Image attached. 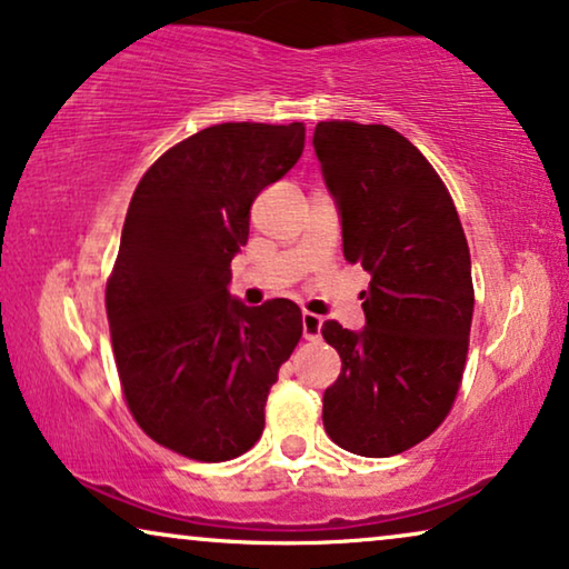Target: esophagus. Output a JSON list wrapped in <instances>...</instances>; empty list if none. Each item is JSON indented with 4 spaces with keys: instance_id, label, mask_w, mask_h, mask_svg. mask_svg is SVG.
<instances>
[{
    "instance_id": "obj_1",
    "label": "esophagus",
    "mask_w": 569,
    "mask_h": 569,
    "mask_svg": "<svg viewBox=\"0 0 569 569\" xmlns=\"http://www.w3.org/2000/svg\"><path fill=\"white\" fill-rule=\"evenodd\" d=\"M321 326H323V318L316 316V313H302V337L308 341H316L321 337Z\"/></svg>"
}]
</instances>
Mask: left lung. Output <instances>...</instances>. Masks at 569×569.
<instances>
[{"mask_svg":"<svg viewBox=\"0 0 569 569\" xmlns=\"http://www.w3.org/2000/svg\"><path fill=\"white\" fill-rule=\"evenodd\" d=\"M313 147L341 212L345 259L370 271L360 333L326 321L341 357L323 427L349 453L415 448L450 415L473 316L471 256L450 191L383 123L321 121Z\"/></svg>","mask_w":569,"mask_h":569,"instance_id":"1","label":"left lung"}]
</instances>
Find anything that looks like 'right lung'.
Masks as SVG:
<instances>
[{
	"label": "right lung",
	"mask_w": 569,
	"mask_h": 569,
	"mask_svg": "<svg viewBox=\"0 0 569 569\" xmlns=\"http://www.w3.org/2000/svg\"><path fill=\"white\" fill-rule=\"evenodd\" d=\"M306 147L300 121L201 129L147 168L129 201L106 313L121 391L147 438L193 461L243 456L302 337L292 300H230L251 204Z\"/></svg>",
	"instance_id": "1"
}]
</instances>
